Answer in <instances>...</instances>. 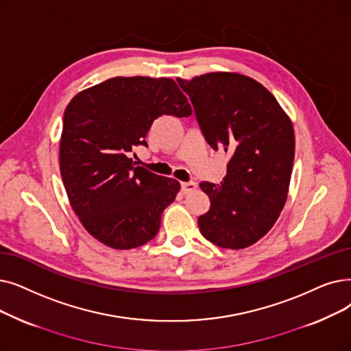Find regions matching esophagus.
<instances>
[{
  "instance_id": "obj_1",
  "label": "esophagus",
  "mask_w": 351,
  "mask_h": 351,
  "mask_svg": "<svg viewBox=\"0 0 351 351\" xmlns=\"http://www.w3.org/2000/svg\"><path fill=\"white\" fill-rule=\"evenodd\" d=\"M196 182H193V180H189V182H184V184L180 185V188H182V192H184L185 195L186 193H191V192H193L195 189H196Z\"/></svg>"
}]
</instances>
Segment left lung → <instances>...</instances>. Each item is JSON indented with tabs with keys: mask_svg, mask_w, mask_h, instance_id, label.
Segmentation results:
<instances>
[{
	"mask_svg": "<svg viewBox=\"0 0 351 351\" xmlns=\"http://www.w3.org/2000/svg\"><path fill=\"white\" fill-rule=\"evenodd\" d=\"M213 149L231 152L221 185L202 182L210 208L201 234L228 250L247 248L276 223L287 201L294 163V130L269 91L237 73L178 79Z\"/></svg>",
	"mask_w": 351,
	"mask_h": 351,
	"instance_id": "1",
	"label": "left lung"
}]
</instances>
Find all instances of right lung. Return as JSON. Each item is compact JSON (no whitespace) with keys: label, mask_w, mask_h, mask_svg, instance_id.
Instances as JSON below:
<instances>
[{"label":"right lung","mask_w":351,"mask_h":351,"mask_svg":"<svg viewBox=\"0 0 351 351\" xmlns=\"http://www.w3.org/2000/svg\"><path fill=\"white\" fill-rule=\"evenodd\" d=\"M185 95L171 79L113 77L69 103L60 142V172L75 215L104 245L130 250L154 239L179 182L136 166L134 146L163 114L188 117Z\"/></svg>","instance_id":"1"}]
</instances>
